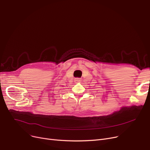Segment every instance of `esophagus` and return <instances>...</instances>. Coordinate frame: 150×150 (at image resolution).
Here are the masks:
<instances>
[{
	"label": "esophagus",
	"mask_w": 150,
	"mask_h": 150,
	"mask_svg": "<svg viewBox=\"0 0 150 150\" xmlns=\"http://www.w3.org/2000/svg\"><path fill=\"white\" fill-rule=\"evenodd\" d=\"M80 81H81V79H80V78H75V81L76 83L80 82Z\"/></svg>",
	"instance_id": "obj_1"
}]
</instances>
